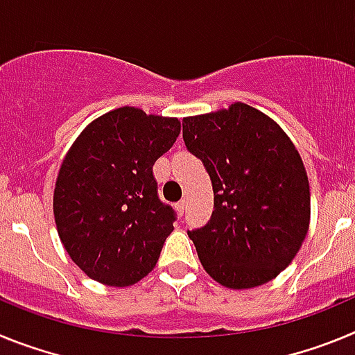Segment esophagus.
Segmentation results:
<instances>
[{"mask_svg": "<svg viewBox=\"0 0 355 355\" xmlns=\"http://www.w3.org/2000/svg\"><path fill=\"white\" fill-rule=\"evenodd\" d=\"M184 208H187V200H180V202H178V205H175V209H178V211H180V215L183 216V213H184Z\"/></svg>", "mask_w": 355, "mask_h": 355, "instance_id": "obj_1", "label": "esophagus"}]
</instances>
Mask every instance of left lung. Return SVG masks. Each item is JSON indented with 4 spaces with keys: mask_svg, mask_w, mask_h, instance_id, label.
Segmentation results:
<instances>
[{
    "mask_svg": "<svg viewBox=\"0 0 355 355\" xmlns=\"http://www.w3.org/2000/svg\"><path fill=\"white\" fill-rule=\"evenodd\" d=\"M183 140L213 184L211 220L188 233L206 274L231 290L277 277L311 220L309 180L295 144L274 119L240 101L184 117Z\"/></svg>",
    "mask_w": 355,
    "mask_h": 355,
    "instance_id": "obj_1",
    "label": "left lung"
}]
</instances>
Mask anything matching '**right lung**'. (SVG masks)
Segmentation results:
<instances>
[{
    "mask_svg": "<svg viewBox=\"0 0 355 355\" xmlns=\"http://www.w3.org/2000/svg\"><path fill=\"white\" fill-rule=\"evenodd\" d=\"M178 117L121 106L94 119L62 159L53 215L62 245L106 286L139 283L174 231V211L156 193L153 165L180 137Z\"/></svg>",
    "mask_w": 355,
    "mask_h": 355,
    "instance_id": "right-lung-1",
    "label": "right lung"
}]
</instances>
